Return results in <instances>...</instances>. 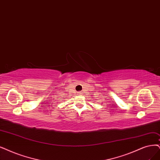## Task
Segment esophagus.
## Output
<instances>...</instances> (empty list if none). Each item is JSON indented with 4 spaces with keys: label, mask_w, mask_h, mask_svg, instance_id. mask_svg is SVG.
<instances>
[{
    "label": "esophagus",
    "mask_w": 160,
    "mask_h": 160,
    "mask_svg": "<svg viewBox=\"0 0 160 160\" xmlns=\"http://www.w3.org/2000/svg\"><path fill=\"white\" fill-rule=\"evenodd\" d=\"M78 95H80V96H82V94H83V93H82V92H78Z\"/></svg>",
    "instance_id": "esophagus-1"
}]
</instances>
